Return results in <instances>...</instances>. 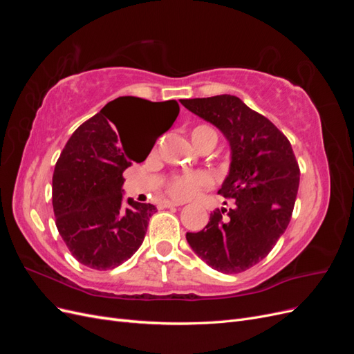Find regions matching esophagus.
I'll return each mask as SVG.
<instances>
[{"label": "esophagus", "mask_w": 354, "mask_h": 354, "mask_svg": "<svg viewBox=\"0 0 354 354\" xmlns=\"http://www.w3.org/2000/svg\"><path fill=\"white\" fill-rule=\"evenodd\" d=\"M180 205H183V203H180V202H171V201H165V202L162 203V207H165V208H171V207H180Z\"/></svg>", "instance_id": "esophagus-1"}]
</instances>
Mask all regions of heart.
I'll list each match as a JSON object with an SVG mask.
<instances>
[{"mask_svg": "<svg viewBox=\"0 0 354 354\" xmlns=\"http://www.w3.org/2000/svg\"><path fill=\"white\" fill-rule=\"evenodd\" d=\"M192 140L195 146L208 140L211 137L217 138V133L214 128L207 124H199L192 128L190 131ZM211 183L208 174L205 173H192V174H178L168 181L167 194L177 201H186L194 198L202 187H207Z\"/></svg>", "mask_w": 354, "mask_h": 354, "instance_id": "heart-1", "label": "heart"}]
</instances>
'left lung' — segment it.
Instances as JSON below:
<instances>
[{
	"instance_id": "8db88e82",
	"label": "left lung",
	"mask_w": 354,
	"mask_h": 354,
	"mask_svg": "<svg viewBox=\"0 0 354 354\" xmlns=\"http://www.w3.org/2000/svg\"><path fill=\"white\" fill-rule=\"evenodd\" d=\"M180 102L220 128L232 147L230 173L218 190L232 208L211 212L207 226L186 239L212 269L245 272L269 255L291 221L299 186L291 143L236 95Z\"/></svg>"
}]
</instances>
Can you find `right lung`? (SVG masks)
Instances as JSON below:
<instances>
[{
    "label": "right lung",
    "instance_id": "obj_1",
    "mask_svg": "<svg viewBox=\"0 0 354 354\" xmlns=\"http://www.w3.org/2000/svg\"><path fill=\"white\" fill-rule=\"evenodd\" d=\"M178 112L176 100L118 97L81 124L63 147L53 173V211L62 239L81 264L115 269L140 248L156 208L133 199L124 205L122 173L147 158ZM149 117L161 122L151 136L126 130L130 122Z\"/></svg>",
    "mask_w": 354,
    "mask_h": 354
}]
</instances>
